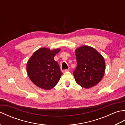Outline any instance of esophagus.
I'll list each match as a JSON object with an SVG mask.
<instances>
[{
	"label": "esophagus",
	"mask_w": 125,
	"mask_h": 125,
	"mask_svg": "<svg viewBox=\"0 0 125 125\" xmlns=\"http://www.w3.org/2000/svg\"><path fill=\"white\" fill-rule=\"evenodd\" d=\"M69 70H70V69H69V68H68V69L63 70V73H65V72H67V71H69Z\"/></svg>",
	"instance_id": "esophagus-1"
}]
</instances>
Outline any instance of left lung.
<instances>
[{
  "label": "left lung",
  "instance_id": "1",
  "mask_svg": "<svg viewBox=\"0 0 125 125\" xmlns=\"http://www.w3.org/2000/svg\"><path fill=\"white\" fill-rule=\"evenodd\" d=\"M77 67L73 75L76 83L85 89L102 80L105 73L104 58L94 48L83 46L76 50Z\"/></svg>",
  "mask_w": 125,
  "mask_h": 125
}]
</instances>
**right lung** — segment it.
<instances>
[{"label": "right lung", "mask_w": 125, "mask_h": 125, "mask_svg": "<svg viewBox=\"0 0 125 125\" xmlns=\"http://www.w3.org/2000/svg\"><path fill=\"white\" fill-rule=\"evenodd\" d=\"M60 51V49L50 50L42 48L34 52L28 60V75L36 86L44 90H50L58 83L63 73L54 57Z\"/></svg>", "instance_id": "right-lung-1"}]
</instances>
